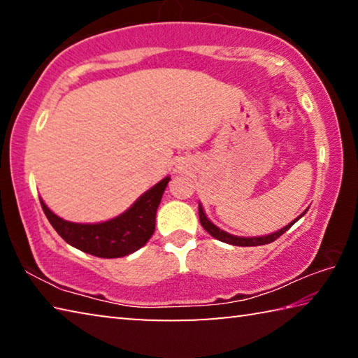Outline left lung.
I'll return each instance as SVG.
<instances>
[{"instance_id": "left-lung-1", "label": "left lung", "mask_w": 358, "mask_h": 358, "mask_svg": "<svg viewBox=\"0 0 358 358\" xmlns=\"http://www.w3.org/2000/svg\"><path fill=\"white\" fill-rule=\"evenodd\" d=\"M306 211H303V213L296 217L295 221H292L290 224H287L286 227H282L281 230H278L275 234H270V235H265V237H237V235H230L227 232H224L220 227H216L213 222H211L207 215L203 213V208L202 205L199 203V220H201L202 227L207 230V232L211 235V237H215L216 240L224 241V243H229V245H234V246H260V245H268L271 241H275L276 238H280L281 235L289 230L290 227L294 226V224L300 220V217L305 215Z\"/></svg>"}]
</instances>
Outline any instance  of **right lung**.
<instances>
[{
	"mask_svg": "<svg viewBox=\"0 0 358 358\" xmlns=\"http://www.w3.org/2000/svg\"><path fill=\"white\" fill-rule=\"evenodd\" d=\"M171 177H166L151 189L142 194L120 216L98 224H78L64 221L42 202L48 222L66 243L96 257L113 259L134 252L147 243L155 232L156 210Z\"/></svg>",
	"mask_w": 358,
	"mask_h": 358,
	"instance_id": "obj_1",
	"label": "right lung"
}]
</instances>
